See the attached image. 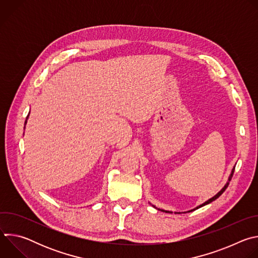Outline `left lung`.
Listing matches in <instances>:
<instances>
[{"label": "left lung", "instance_id": "8db88e82", "mask_svg": "<svg viewBox=\"0 0 258 258\" xmlns=\"http://www.w3.org/2000/svg\"><path fill=\"white\" fill-rule=\"evenodd\" d=\"M234 170H235V166L233 167V169H232V171H231V173H230V175H229V178H228V181L226 182V185L224 186V188L220 190L216 195H214L212 198H210V199H208L207 201H205L204 203H202V204H200L199 206H197V207H195V208H193V209H191V210H189L188 212H191V211H193V210H195V209H198V208H200V207H202V206H205V205H207V204H209V203H211L212 201H214V200H216L220 195H222L225 191H226V189L228 188V186H229V183H230V180L232 179V176H233V173H234ZM152 206H154V205H152ZM156 209H158V210H160V211H163V212H166V213H172V211H169V210H164V209H160V208H157L156 206H154ZM174 213H180V212H174Z\"/></svg>", "mask_w": 258, "mask_h": 258}]
</instances>
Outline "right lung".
<instances>
[{"label": "right lung", "instance_id": "add662e5", "mask_svg": "<svg viewBox=\"0 0 258 258\" xmlns=\"http://www.w3.org/2000/svg\"><path fill=\"white\" fill-rule=\"evenodd\" d=\"M28 116H29V113H28V115H27V117H26V120H25V123H24V125L26 124V122H27V118H28ZM24 128H25V126H24Z\"/></svg>", "mask_w": 258, "mask_h": 258}]
</instances>
